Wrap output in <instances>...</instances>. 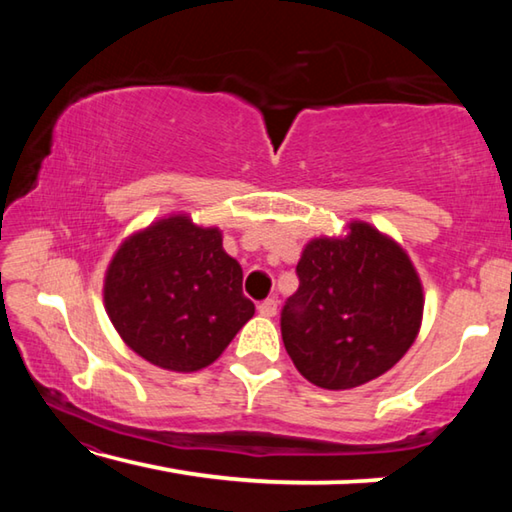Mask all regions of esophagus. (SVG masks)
Here are the masks:
<instances>
[{"instance_id":"obj_1","label":"esophagus","mask_w":512,"mask_h":512,"mask_svg":"<svg viewBox=\"0 0 512 512\" xmlns=\"http://www.w3.org/2000/svg\"><path fill=\"white\" fill-rule=\"evenodd\" d=\"M257 311H259V314H262V316H266V318H273V316L277 314V300L268 298V300H264V302H259Z\"/></svg>"}]
</instances>
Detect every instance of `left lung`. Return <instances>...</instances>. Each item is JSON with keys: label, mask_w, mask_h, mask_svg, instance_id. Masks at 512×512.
I'll return each mask as SVG.
<instances>
[{"label": "left lung", "mask_w": 512, "mask_h": 512, "mask_svg": "<svg viewBox=\"0 0 512 512\" xmlns=\"http://www.w3.org/2000/svg\"><path fill=\"white\" fill-rule=\"evenodd\" d=\"M300 287L282 307V341L311 384L348 391L384 375L420 332L424 296L409 255L370 223L311 239Z\"/></svg>", "instance_id": "left-lung-1"}]
</instances>
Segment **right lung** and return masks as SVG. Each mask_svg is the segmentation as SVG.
Returning <instances> with one entry per match:
<instances>
[{"instance_id":"1","label":"right lung","mask_w":512,"mask_h":512,"mask_svg":"<svg viewBox=\"0 0 512 512\" xmlns=\"http://www.w3.org/2000/svg\"><path fill=\"white\" fill-rule=\"evenodd\" d=\"M244 271L219 228L173 214L128 237L112 257L103 302L124 343L153 366L194 372L221 357L255 314Z\"/></svg>"}]
</instances>
